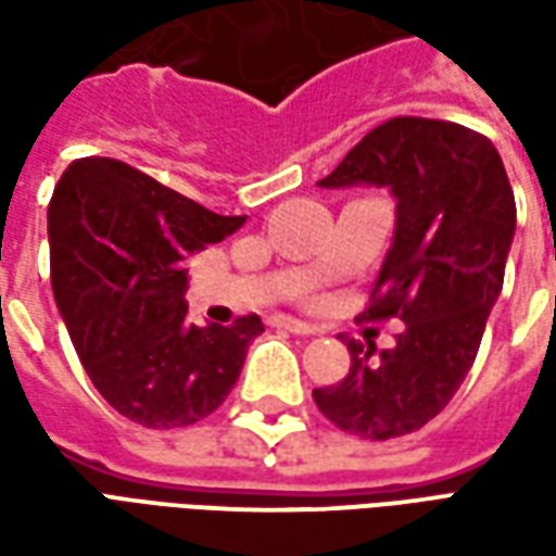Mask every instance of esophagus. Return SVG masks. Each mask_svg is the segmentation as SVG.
Segmentation results:
<instances>
[{
	"label": "esophagus",
	"instance_id": "esophagus-1",
	"mask_svg": "<svg viewBox=\"0 0 556 556\" xmlns=\"http://www.w3.org/2000/svg\"><path fill=\"white\" fill-rule=\"evenodd\" d=\"M274 325L286 327V330L298 333V337H313V333H318L313 325H306V321H298V318H289V315H277V318H274Z\"/></svg>",
	"mask_w": 556,
	"mask_h": 556
}]
</instances>
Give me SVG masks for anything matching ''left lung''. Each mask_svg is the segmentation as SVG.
<instances>
[{
	"mask_svg": "<svg viewBox=\"0 0 556 556\" xmlns=\"http://www.w3.org/2000/svg\"><path fill=\"white\" fill-rule=\"evenodd\" d=\"M387 187L396 229L369 318L396 315V349L349 339L351 369L313 399L333 426L390 441L441 414L477 361L515 238V195L491 139L453 122L390 118L318 187Z\"/></svg>",
	"mask_w": 556,
	"mask_h": 556,
	"instance_id": "8db88e82",
	"label": "left lung"
}]
</instances>
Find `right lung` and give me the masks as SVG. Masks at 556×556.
Instances as JSON below:
<instances>
[{
    "label": "right lung",
    "mask_w": 556,
    "mask_h": 556,
    "mask_svg": "<svg viewBox=\"0 0 556 556\" xmlns=\"http://www.w3.org/2000/svg\"><path fill=\"white\" fill-rule=\"evenodd\" d=\"M122 160H74L47 211L50 279L83 369L122 417L178 429L226 402L265 325L195 327L184 262L238 231Z\"/></svg>",
    "instance_id": "right-lung-1"
}]
</instances>
